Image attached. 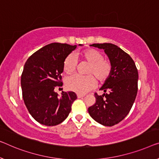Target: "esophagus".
<instances>
[{
	"mask_svg": "<svg viewBox=\"0 0 159 159\" xmlns=\"http://www.w3.org/2000/svg\"><path fill=\"white\" fill-rule=\"evenodd\" d=\"M84 95H83V94H79V93L77 94V98H82V97H84Z\"/></svg>",
	"mask_w": 159,
	"mask_h": 159,
	"instance_id": "obj_1",
	"label": "esophagus"
}]
</instances>
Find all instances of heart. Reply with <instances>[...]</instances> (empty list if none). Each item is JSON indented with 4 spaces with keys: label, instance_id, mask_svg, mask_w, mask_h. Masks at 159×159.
I'll use <instances>...</instances> for the list:
<instances>
[{
    "label": "heart",
    "instance_id": "b5f03b06",
    "mask_svg": "<svg viewBox=\"0 0 159 159\" xmlns=\"http://www.w3.org/2000/svg\"><path fill=\"white\" fill-rule=\"evenodd\" d=\"M77 58L80 61L89 63L87 75H74L66 80V87L69 91L80 94L86 93L96 86L95 76L100 82H104L110 77L112 72V64L108 59L103 58L101 51L95 48H88L79 53ZM77 67V60L73 54L66 57L63 63V70L66 74H71ZM94 76L93 77V75Z\"/></svg>",
    "mask_w": 159,
    "mask_h": 159
}]
</instances>
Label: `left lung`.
Returning <instances> with one entry per match:
<instances>
[{"mask_svg": "<svg viewBox=\"0 0 159 159\" xmlns=\"http://www.w3.org/2000/svg\"><path fill=\"white\" fill-rule=\"evenodd\" d=\"M91 46L104 49L112 64V72L100 89L105 93L98 96L95 93L96 102L88 111L96 121L112 126L121 121L131 109L138 91V70L131 57L116 45Z\"/></svg>", "mask_w": 159, "mask_h": 159, "instance_id": "obj_1", "label": "left lung"}]
</instances>
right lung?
Segmentation results:
<instances>
[{
  "label": "right lung",
  "mask_w": 159,
  "mask_h": 159,
  "mask_svg": "<svg viewBox=\"0 0 159 159\" xmlns=\"http://www.w3.org/2000/svg\"><path fill=\"white\" fill-rule=\"evenodd\" d=\"M76 47L53 43L35 52L25 63L20 79L23 98L28 112L40 124L58 125L71 111L76 94L62 92L58 97L54 89L63 86V61Z\"/></svg>",
  "instance_id": "right-lung-1"
}]
</instances>
